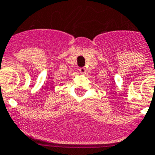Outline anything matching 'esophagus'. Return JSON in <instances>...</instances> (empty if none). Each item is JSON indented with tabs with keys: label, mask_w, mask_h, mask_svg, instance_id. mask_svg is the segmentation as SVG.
I'll list each match as a JSON object with an SVG mask.
<instances>
[{
	"label": "esophagus",
	"mask_w": 155,
	"mask_h": 155,
	"mask_svg": "<svg viewBox=\"0 0 155 155\" xmlns=\"http://www.w3.org/2000/svg\"><path fill=\"white\" fill-rule=\"evenodd\" d=\"M79 71H80L81 74H85L86 73V69L84 67H80V69H79Z\"/></svg>",
	"instance_id": "esophagus-1"
}]
</instances>
